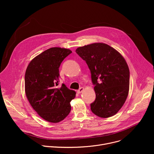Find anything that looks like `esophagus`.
Returning <instances> with one entry per match:
<instances>
[{"label":"esophagus","mask_w":154,"mask_h":154,"mask_svg":"<svg viewBox=\"0 0 154 154\" xmlns=\"http://www.w3.org/2000/svg\"><path fill=\"white\" fill-rule=\"evenodd\" d=\"M83 90H84V88H83V87H81V88H80L77 90V93H78L79 94H80V93H82V92L83 91Z\"/></svg>","instance_id":"obj_1"}]
</instances>
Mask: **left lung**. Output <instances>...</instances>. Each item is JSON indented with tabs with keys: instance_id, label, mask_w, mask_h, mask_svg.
I'll use <instances>...</instances> for the list:
<instances>
[{
	"instance_id": "obj_1",
	"label": "left lung",
	"mask_w": 154,
	"mask_h": 154,
	"mask_svg": "<svg viewBox=\"0 0 154 154\" xmlns=\"http://www.w3.org/2000/svg\"><path fill=\"white\" fill-rule=\"evenodd\" d=\"M76 53L86 61L94 85L92 112L99 117L114 116L122 108L129 91L130 71L124 58L114 48L97 42L78 48Z\"/></svg>"
}]
</instances>
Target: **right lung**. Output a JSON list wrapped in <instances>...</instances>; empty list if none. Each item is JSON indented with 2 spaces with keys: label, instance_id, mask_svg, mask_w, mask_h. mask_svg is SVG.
<instances>
[{
  "label": "right lung",
  "instance_id": "1",
  "mask_svg": "<svg viewBox=\"0 0 154 154\" xmlns=\"http://www.w3.org/2000/svg\"><path fill=\"white\" fill-rule=\"evenodd\" d=\"M72 51L52 48L35 57L29 64L25 74V91L34 110L45 120L57 123L71 112L70 102L75 91L64 84L58 87L59 68Z\"/></svg>",
  "mask_w": 154,
  "mask_h": 154
}]
</instances>
